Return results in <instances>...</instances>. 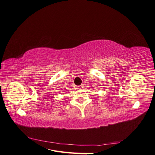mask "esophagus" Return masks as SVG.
I'll list each match as a JSON object with an SVG mask.
<instances>
[{
    "mask_svg": "<svg viewBox=\"0 0 155 155\" xmlns=\"http://www.w3.org/2000/svg\"><path fill=\"white\" fill-rule=\"evenodd\" d=\"M83 88V85H79V86L78 87V89H82Z\"/></svg>",
    "mask_w": 155,
    "mask_h": 155,
    "instance_id": "esophagus-1",
    "label": "esophagus"
}]
</instances>
